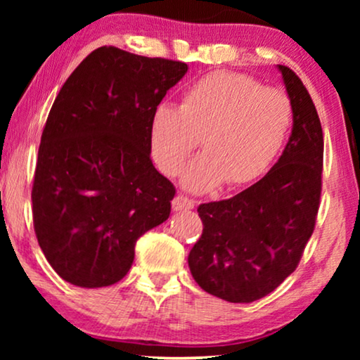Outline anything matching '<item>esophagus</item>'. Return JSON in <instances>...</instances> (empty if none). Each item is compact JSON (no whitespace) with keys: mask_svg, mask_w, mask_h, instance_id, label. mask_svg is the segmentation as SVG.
<instances>
[{"mask_svg":"<svg viewBox=\"0 0 360 360\" xmlns=\"http://www.w3.org/2000/svg\"><path fill=\"white\" fill-rule=\"evenodd\" d=\"M172 206H174L175 211H186V210L193 208L195 201L185 195H176L174 201H172Z\"/></svg>","mask_w":360,"mask_h":360,"instance_id":"obj_1","label":"esophagus"}]
</instances>
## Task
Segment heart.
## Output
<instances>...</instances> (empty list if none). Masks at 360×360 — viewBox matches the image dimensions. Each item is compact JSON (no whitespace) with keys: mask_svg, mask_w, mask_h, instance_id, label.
Returning <instances> with one entry per match:
<instances>
[{"mask_svg":"<svg viewBox=\"0 0 360 360\" xmlns=\"http://www.w3.org/2000/svg\"><path fill=\"white\" fill-rule=\"evenodd\" d=\"M293 103L280 88L233 72H213L185 88L180 108L152 111L149 147L162 174H181L200 144L205 152L184 176V186L206 191L226 181L249 185L282 152L293 126Z\"/></svg>","mask_w":360,"mask_h":360,"instance_id":"obj_1","label":"heart"}]
</instances>
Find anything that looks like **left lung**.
Returning a JSON list of instances; mask_svg holds the SVG:
<instances>
[{"label":"left lung","instance_id":"obj_1","mask_svg":"<svg viewBox=\"0 0 360 360\" xmlns=\"http://www.w3.org/2000/svg\"><path fill=\"white\" fill-rule=\"evenodd\" d=\"M293 103V129L269 174L233 198L198 206L203 233L188 265L205 292L250 303L274 292L298 267L321 200L323 129L307 86L278 65Z\"/></svg>","mask_w":360,"mask_h":360}]
</instances>
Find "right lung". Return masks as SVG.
I'll list each match as a JSON object with an SVG mask.
<instances>
[{"mask_svg": "<svg viewBox=\"0 0 360 360\" xmlns=\"http://www.w3.org/2000/svg\"><path fill=\"white\" fill-rule=\"evenodd\" d=\"M188 67L103 46L53 101L32 181V221L47 262L77 287L129 272L136 240L170 216L175 186L152 164L149 122Z\"/></svg>", "mask_w": 360, "mask_h": 360, "instance_id": "add662e5", "label": "right lung"}]
</instances>
